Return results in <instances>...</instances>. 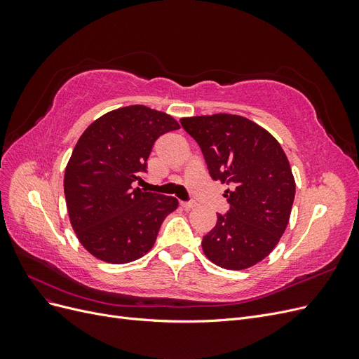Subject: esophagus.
Here are the masks:
<instances>
[{
  "label": "esophagus",
  "instance_id": "esophagus-1",
  "mask_svg": "<svg viewBox=\"0 0 359 359\" xmlns=\"http://www.w3.org/2000/svg\"><path fill=\"white\" fill-rule=\"evenodd\" d=\"M181 206H182L184 210L190 211V210H193V208H196L198 203H196V202H181Z\"/></svg>",
  "mask_w": 359,
  "mask_h": 359
}]
</instances>
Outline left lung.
<instances>
[{"label":"left lung","mask_w":359,"mask_h":359,"mask_svg":"<svg viewBox=\"0 0 359 359\" xmlns=\"http://www.w3.org/2000/svg\"><path fill=\"white\" fill-rule=\"evenodd\" d=\"M199 144L214 181L231 208L217 215L202 250L212 264L241 271L264 260L278 244L290 219L295 178L278 140L252 119L232 114L181 118Z\"/></svg>","instance_id":"1"}]
</instances>
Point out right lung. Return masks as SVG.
<instances>
[{
	"mask_svg": "<svg viewBox=\"0 0 359 359\" xmlns=\"http://www.w3.org/2000/svg\"><path fill=\"white\" fill-rule=\"evenodd\" d=\"M178 128L169 114L132 104L97 118L79 137L64 172V194L73 231L94 257L121 265L153 248L178 201L132 184L156 139Z\"/></svg>",
	"mask_w": 359,
	"mask_h": 359,
	"instance_id": "obj_1",
	"label": "right lung"
}]
</instances>
